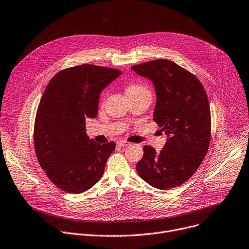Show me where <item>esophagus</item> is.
Masks as SVG:
<instances>
[{
    "mask_svg": "<svg viewBox=\"0 0 249 249\" xmlns=\"http://www.w3.org/2000/svg\"><path fill=\"white\" fill-rule=\"evenodd\" d=\"M130 143L129 142H125V141H119L118 142V145L119 146H127V145H129Z\"/></svg>",
    "mask_w": 249,
    "mask_h": 249,
    "instance_id": "1",
    "label": "esophagus"
}]
</instances>
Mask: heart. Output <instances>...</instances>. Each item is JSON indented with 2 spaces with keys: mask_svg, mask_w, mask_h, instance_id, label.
I'll return each mask as SVG.
<instances>
[{
  "mask_svg": "<svg viewBox=\"0 0 249 249\" xmlns=\"http://www.w3.org/2000/svg\"><path fill=\"white\" fill-rule=\"evenodd\" d=\"M146 88L139 85V84H135V85H131L129 87H127L126 89V93H130V92H139V91H146Z\"/></svg>",
  "mask_w": 249,
  "mask_h": 249,
  "instance_id": "heart-1",
  "label": "heart"
}]
</instances>
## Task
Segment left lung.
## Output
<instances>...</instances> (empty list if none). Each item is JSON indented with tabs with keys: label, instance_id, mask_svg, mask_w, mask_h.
<instances>
[{
	"label": "left lung",
	"instance_id": "1",
	"mask_svg": "<svg viewBox=\"0 0 249 249\" xmlns=\"http://www.w3.org/2000/svg\"><path fill=\"white\" fill-rule=\"evenodd\" d=\"M152 82L157 94L154 121L167 136L159 152L143 146L139 176L151 186L169 189L185 182L204 159L210 142V108L196 75L174 62L160 59L132 66Z\"/></svg>",
	"mask_w": 249,
	"mask_h": 249
}]
</instances>
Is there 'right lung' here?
I'll list each match as a JSON object with an SVG mask.
<instances>
[{
  "mask_svg": "<svg viewBox=\"0 0 249 249\" xmlns=\"http://www.w3.org/2000/svg\"><path fill=\"white\" fill-rule=\"evenodd\" d=\"M122 73L117 69L81 65L61 71L48 84L36 110V159L51 181L70 194H82L103 177L116 148L87 136L86 119L98 116L103 89Z\"/></svg>",
  "mask_w": 249,
  "mask_h": 249,
  "instance_id": "right-lung-1",
  "label": "right lung"
}]
</instances>
